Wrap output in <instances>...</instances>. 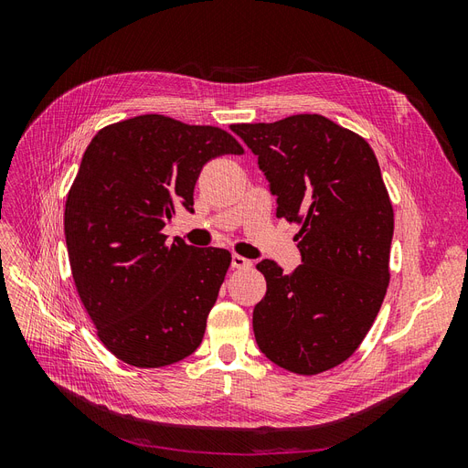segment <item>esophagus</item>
I'll list each match as a JSON object with an SVG mask.
<instances>
[{
	"instance_id": "obj_1",
	"label": "esophagus",
	"mask_w": 468,
	"mask_h": 468,
	"mask_svg": "<svg viewBox=\"0 0 468 468\" xmlns=\"http://www.w3.org/2000/svg\"><path fill=\"white\" fill-rule=\"evenodd\" d=\"M232 267L234 269H250L251 267V260H246L244 256H238V253H234V256H232Z\"/></svg>"
}]
</instances>
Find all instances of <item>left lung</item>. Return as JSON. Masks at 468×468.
Here are the masks:
<instances>
[{"instance_id": "8db88e82", "label": "left lung", "mask_w": 468, "mask_h": 468, "mask_svg": "<svg viewBox=\"0 0 468 468\" xmlns=\"http://www.w3.org/2000/svg\"><path fill=\"white\" fill-rule=\"evenodd\" d=\"M258 155L277 217L299 222L303 263L291 275L263 260L253 334L263 356L291 373L318 375L353 356L390 281L394 212L367 140L322 115L232 124Z\"/></svg>"}]
</instances>
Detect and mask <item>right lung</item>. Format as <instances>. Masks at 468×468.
<instances>
[{
  "instance_id": "right-lung-1",
  "label": "right lung",
  "mask_w": 468,
  "mask_h": 468,
  "mask_svg": "<svg viewBox=\"0 0 468 468\" xmlns=\"http://www.w3.org/2000/svg\"><path fill=\"white\" fill-rule=\"evenodd\" d=\"M244 154L217 126L140 115L99 131L64 210L69 267L97 335L117 359L155 369L201 346L230 251L162 232L176 208L193 212L203 165Z\"/></svg>"
}]
</instances>
